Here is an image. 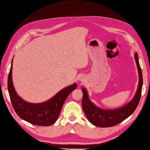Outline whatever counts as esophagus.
Masks as SVG:
<instances>
[{
	"label": "esophagus",
	"mask_w": 150,
	"mask_h": 150,
	"mask_svg": "<svg viewBox=\"0 0 150 150\" xmlns=\"http://www.w3.org/2000/svg\"><path fill=\"white\" fill-rule=\"evenodd\" d=\"M79 79L80 81H84V80L83 78H80Z\"/></svg>",
	"instance_id": "esophagus-1"
}]
</instances>
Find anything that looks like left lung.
Segmentation results:
<instances>
[{
    "label": "left lung",
    "mask_w": 150,
    "mask_h": 150,
    "mask_svg": "<svg viewBox=\"0 0 150 150\" xmlns=\"http://www.w3.org/2000/svg\"><path fill=\"white\" fill-rule=\"evenodd\" d=\"M134 57L139 72L138 88L133 99L123 107L111 110H102L96 107L89 100L87 91L84 88L82 89L83 94L82 99L83 110L89 121L94 126L101 128H107L118 125L132 115L138 106L142 95L143 75L137 52L134 54Z\"/></svg>",
    "instance_id": "1"
}]
</instances>
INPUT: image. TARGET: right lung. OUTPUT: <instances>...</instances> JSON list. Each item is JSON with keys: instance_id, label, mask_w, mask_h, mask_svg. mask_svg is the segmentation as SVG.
<instances>
[{"instance_id": "right-lung-1", "label": "right lung", "mask_w": 150, "mask_h": 150, "mask_svg": "<svg viewBox=\"0 0 150 150\" xmlns=\"http://www.w3.org/2000/svg\"><path fill=\"white\" fill-rule=\"evenodd\" d=\"M12 62L8 76L7 87L13 110L21 118L30 123L42 126L53 125L57 120L67 97L74 90L77 84H74L62 89L49 101L42 103H30L18 96L13 88L12 79Z\"/></svg>"}]
</instances>
